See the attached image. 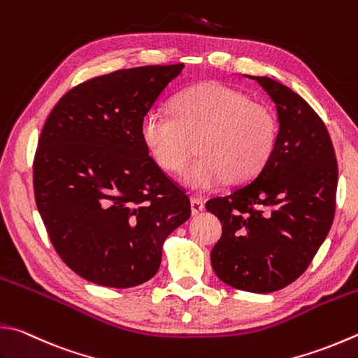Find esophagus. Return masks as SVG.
Masks as SVG:
<instances>
[{"mask_svg": "<svg viewBox=\"0 0 358 358\" xmlns=\"http://www.w3.org/2000/svg\"><path fill=\"white\" fill-rule=\"evenodd\" d=\"M190 206H192V215H193V217H196V215H199L202 210H204V201H202L201 198L192 196L190 198Z\"/></svg>", "mask_w": 358, "mask_h": 358, "instance_id": "1", "label": "esophagus"}]
</instances>
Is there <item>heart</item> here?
I'll return each mask as SVG.
<instances>
[{
    "label": "heart",
    "instance_id": "obj_1",
    "mask_svg": "<svg viewBox=\"0 0 358 358\" xmlns=\"http://www.w3.org/2000/svg\"><path fill=\"white\" fill-rule=\"evenodd\" d=\"M141 138L156 164L168 173H182L198 192L213 190L226 179L245 184L259 176L278 143V121L268 107L220 83L192 87L176 96L173 115L157 110L141 120Z\"/></svg>",
    "mask_w": 358,
    "mask_h": 358
}]
</instances>
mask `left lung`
<instances>
[{
    "mask_svg": "<svg viewBox=\"0 0 358 358\" xmlns=\"http://www.w3.org/2000/svg\"><path fill=\"white\" fill-rule=\"evenodd\" d=\"M255 79L278 109V143L259 176L206 204L222 224L210 252L234 288L271 293L308 268L334 222L338 165L324 121L306 99L266 76Z\"/></svg>",
    "mask_w": 358,
    "mask_h": 358,
    "instance_id": "1",
    "label": "left lung"
}]
</instances>
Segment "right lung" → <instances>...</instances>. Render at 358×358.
<instances>
[{"instance_id":"obj_1","label":"right lung","mask_w":358,"mask_h":358,"mask_svg":"<svg viewBox=\"0 0 358 358\" xmlns=\"http://www.w3.org/2000/svg\"><path fill=\"white\" fill-rule=\"evenodd\" d=\"M184 64L118 70L59 99L34 157V194L54 249L85 280L131 288L157 273L190 199L160 170L140 126Z\"/></svg>"}]
</instances>
